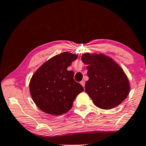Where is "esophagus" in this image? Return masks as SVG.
Segmentation results:
<instances>
[{"label": "esophagus", "instance_id": "obj_1", "mask_svg": "<svg viewBox=\"0 0 146 146\" xmlns=\"http://www.w3.org/2000/svg\"><path fill=\"white\" fill-rule=\"evenodd\" d=\"M80 84H82V86H83V87L84 88V86H85V82H84V80H82V82H80Z\"/></svg>", "mask_w": 146, "mask_h": 146}]
</instances>
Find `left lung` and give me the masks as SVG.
I'll return each instance as SVG.
<instances>
[{"instance_id":"1","label":"left lung","mask_w":146,"mask_h":146,"mask_svg":"<svg viewBox=\"0 0 146 146\" xmlns=\"http://www.w3.org/2000/svg\"><path fill=\"white\" fill-rule=\"evenodd\" d=\"M82 60L87 65L89 78L85 91L96 107L110 110L126 99L131 90L129 80L111 58L103 54L85 53Z\"/></svg>"}]
</instances>
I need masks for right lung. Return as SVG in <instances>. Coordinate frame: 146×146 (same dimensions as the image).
Returning <instances> with one entry per match:
<instances>
[{"label":"right lung","mask_w":146,"mask_h":146,"mask_svg":"<svg viewBox=\"0 0 146 146\" xmlns=\"http://www.w3.org/2000/svg\"><path fill=\"white\" fill-rule=\"evenodd\" d=\"M78 55L63 52L51 58L35 71L30 81L31 97L42 111L59 115L71 110L73 103L84 91L67 68Z\"/></svg>","instance_id":"obj_1"}]
</instances>
